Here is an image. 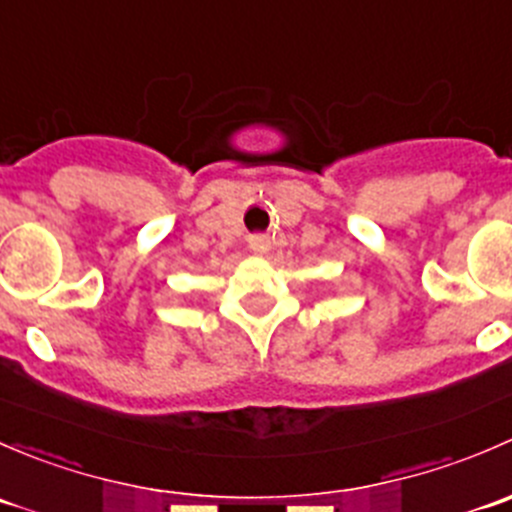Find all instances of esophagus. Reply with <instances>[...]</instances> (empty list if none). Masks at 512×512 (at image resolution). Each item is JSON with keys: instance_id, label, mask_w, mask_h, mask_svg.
Segmentation results:
<instances>
[{"instance_id": "esophagus-1", "label": "esophagus", "mask_w": 512, "mask_h": 512, "mask_svg": "<svg viewBox=\"0 0 512 512\" xmlns=\"http://www.w3.org/2000/svg\"><path fill=\"white\" fill-rule=\"evenodd\" d=\"M247 247H250L255 255H265L270 250V237L267 235H250L247 237Z\"/></svg>"}]
</instances>
